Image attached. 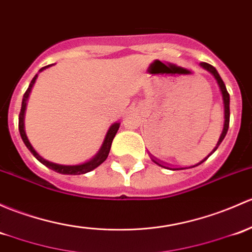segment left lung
<instances>
[{"label":"left lung","instance_id":"8db88e82","mask_svg":"<svg viewBox=\"0 0 252 252\" xmlns=\"http://www.w3.org/2000/svg\"><path fill=\"white\" fill-rule=\"evenodd\" d=\"M199 65H200V67H203L204 70H206V71H208V72H210L211 75H213L214 77H215L217 84H219V87H220V91H221L222 100H223V106H224V123H223V129H222V133H221V135H220V139H219V141H217L215 148H214L213 152H211L210 155H209V156H211V155H213V153L215 152V151L217 150V147L220 146V144H221L222 140H223L224 136H226L227 131H228V126H229V94H228V92H227L226 86H224L223 81H222V78L220 77L219 72H217V70H216L215 67H214V66H211L210 63H200ZM209 156H208V157H206V158H204V159H203L202 161H200V163H198V164H195V165H193L192 168H194V166L199 165V164H202L203 161H205V160L209 158ZM152 160L155 161L156 164H158V165H159V166H163V165H161V164L158 163L157 160H155V159H152Z\"/></svg>","mask_w":252,"mask_h":252}]
</instances>
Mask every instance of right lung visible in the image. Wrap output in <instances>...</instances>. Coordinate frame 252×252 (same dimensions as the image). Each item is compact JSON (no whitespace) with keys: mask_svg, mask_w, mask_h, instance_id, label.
Masks as SVG:
<instances>
[{"mask_svg":"<svg viewBox=\"0 0 252 252\" xmlns=\"http://www.w3.org/2000/svg\"><path fill=\"white\" fill-rule=\"evenodd\" d=\"M52 65L44 66V67H42L38 72H42V71L50 67ZM37 77H38V73H37L35 77L32 78V81H31L28 91L25 92V94H24V96H23V102H21V110H20V115H19V131H20V136H21V139H23L25 146L29 148V151H30L33 156H35V158L37 160L41 161V163L43 164V165H46L47 168L52 169V170L57 171V173H59V174L81 175V174H86V173H89V171L94 170V169L97 168L100 164L104 163V161L106 160V158H107L108 153H110V150H111V145H112L113 137H115L116 134H117L121 123H113L112 126H110V129L107 130V134H106V136L104 139V142H102L101 147H100V150L97 151L96 155H95L93 158H91L89 160L84 161V163L75 164V165H66V164L54 163V161L44 159L43 157H41V156L36 152L35 148L32 147V145H31L30 141H29L28 136H26V133H25V124H24V119H25L26 104H28V99H29V96H30L31 89H32L33 84H35Z\"/></svg>","mask_w":252,"mask_h":252,"instance_id":"right-lung-1","label":"right lung"}]
</instances>
